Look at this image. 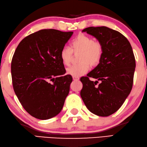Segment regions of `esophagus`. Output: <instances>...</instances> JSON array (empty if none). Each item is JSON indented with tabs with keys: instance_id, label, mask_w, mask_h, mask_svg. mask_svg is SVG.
Here are the masks:
<instances>
[{
	"instance_id": "34e87169",
	"label": "esophagus",
	"mask_w": 147,
	"mask_h": 147,
	"mask_svg": "<svg viewBox=\"0 0 147 147\" xmlns=\"http://www.w3.org/2000/svg\"><path fill=\"white\" fill-rule=\"evenodd\" d=\"M73 80L74 81H77L79 80V77H73Z\"/></svg>"
}]
</instances>
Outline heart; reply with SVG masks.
I'll return each instance as SVG.
<instances>
[{
  "mask_svg": "<svg viewBox=\"0 0 147 147\" xmlns=\"http://www.w3.org/2000/svg\"><path fill=\"white\" fill-rule=\"evenodd\" d=\"M79 54V65H74L66 70V73L73 77H80L84 75L90 69V65H98L102 55V47L98 41H93L88 36L80 34L71 43V49L68 47H63L60 52V58L63 64L68 66L72 59L73 53Z\"/></svg>",
  "mask_w": 147,
  "mask_h": 147,
  "instance_id": "1",
  "label": "heart"
}]
</instances>
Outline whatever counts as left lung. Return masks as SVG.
Here are the masks:
<instances>
[{"instance_id":"left-lung-1","label":"left lung","mask_w":147,"mask_h":147,"mask_svg":"<svg viewBox=\"0 0 147 147\" xmlns=\"http://www.w3.org/2000/svg\"><path fill=\"white\" fill-rule=\"evenodd\" d=\"M93 36L102 47L98 65L82 77L81 96L93 114L108 117L120 109L131 93L136 68L135 57L128 40L109 27H90L82 30ZM89 77L98 79L90 81ZM100 80L101 83L96 86Z\"/></svg>"}]
</instances>
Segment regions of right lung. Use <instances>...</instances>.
<instances>
[{
    "mask_svg": "<svg viewBox=\"0 0 147 147\" xmlns=\"http://www.w3.org/2000/svg\"><path fill=\"white\" fill-rule=\"evenodd\" d=\"M73 33L38 30L22 40L14 53L11 66L13 89L22 106L33 117L48 120L63 109L72 77L64 76L60 52Z\"/></svg>",
    "mask_w": 147,
    "mask_h": 147,
    "instance_id": "right-lung-1",
    "label": "right lung"
}]
</instances>
